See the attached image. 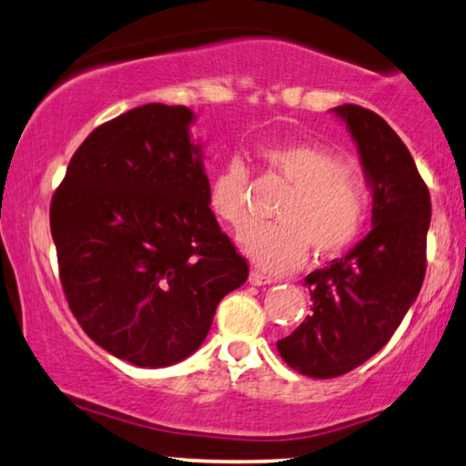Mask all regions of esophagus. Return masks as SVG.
<instances>
[{
    "instance_id": "esophagus-1",
    "label": "esophagus",
    "mask_w": 466,
    "mask_h": 466,
    "mask_svg": "<svg viewBox=\"0 0 466 466\" xmlns=\"http://www.w3.org/2000/svg\"><path fill=\"white\" fill-rule=\"evenodd\" d=\"M248 283L255 285V287H261V285H272V283H277V279L266 277V274H261L259 270H251V274H248Z\"/></svg>"
}]
</instances>
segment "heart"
Here are the masks:
<instances>
[{
    "instance_id": "obj_1",
    "label": "heart",
    "mask_w": 466,
    "mask_h": 466,
    "mask_svg": "<svg viewBox=\"0 0 466 466\" xmlns=\"http://www.w3.org/2000/svg\"><path fill=\"white\" fill-rule=\"evenodd\" d=\"M258 158L287 179L291 192L280 202L279 224H255L240 234V247L264 272L285 274L304 266L310 247L319 258H336L361 236L370 198L342 156L312 141L259 146ZM208 207L240 230L248 221V170L230 160L211 179Z\"/></svg>"
}]
</instances>
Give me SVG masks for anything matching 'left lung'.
<instances>
[{
	"mask_svg": "<svg viewBox=\"0 0 466 466\" xmlns=\"http://www.w3.org/2000/svg\"><path fill=\"white\" fill-rule=\"evenodd\" d=\"M331 111L357 143L373 228L344 258L308 274L312 314L277 342L287 365L323 380L365 363L401 325L427 272L431 226L429 187L395 130L359 105Z\"/></svg>",
	"mask_w": 466,
	"mask_h": 466,
	"instance_id": "8db88e82",
	"label": "left lung"
}]
</instances>
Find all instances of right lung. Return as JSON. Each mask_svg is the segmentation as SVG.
<instances>
[{
	"mask_svg": "<svg viewBox=\"0 0 466 466\" xmlns=\"http://www.w3.org/2000/svg\"><path fill=\"white\" fill-rule=\"evenodd\" d=\"M194 111L147 103L101 124L52 196L65 298L117 359L167 367L192 355L248 266L208 207Z\"/></svg>",
	"mask_w": 466,
	"mask_h": 466,
	"instance_id": "1",
	"label": "right lung"
}]
</instances>
